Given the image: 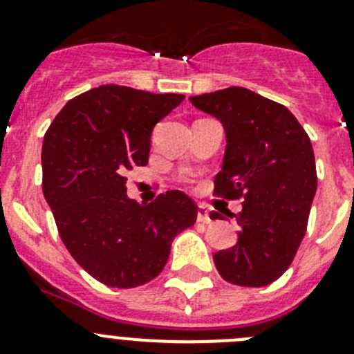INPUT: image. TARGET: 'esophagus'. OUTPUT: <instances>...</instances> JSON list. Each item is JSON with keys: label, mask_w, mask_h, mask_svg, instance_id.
<instances>
[{"label": "esophagus", "mask_w": 354, "mask_h": 354, "mask_svg": "<svg viewBox=\"0 0 354 354\" xmlns=\"http://www.w3.org/2000/svg\"><path fill=\"white\" fill-rule=\"evenodd\" d=\"M197 221H198V223H203V224L210 223L209 210H207L203 205H198V209H197Z\"/></svg>", "instance_id": "esophagus-1"}]
</instances>
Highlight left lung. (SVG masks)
<instances>
[{"label":"left lung","instance_id":"8db88e82","mask_svg":"<svg viewBox=\"0 0 354 354\" xmlns=\"http://www.w3.org/2000/svg\"><path fill=\"white\" fill-rule=\"evenodd\" d=\"M195 108L217 118L226 133L214 194L243 198L238 243L214 253L224 281L262 288L291 266L305 236L317 192L312 142L286 106L243 87L194 95ZM210 219H223L216 210Z\"/></svg>","mask_w":354,"mask_h":354}]
</instances>
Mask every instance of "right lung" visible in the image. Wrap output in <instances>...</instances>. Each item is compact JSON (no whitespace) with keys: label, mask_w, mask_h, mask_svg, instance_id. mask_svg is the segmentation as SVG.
<instances>
[{"label":"right lung","mask_w":354,"mask_h":354,"mask_svg":"<svg viewBox=\"0 0 354 354\" xmlns=\"http://www.w3.org/2000/svg\"><path fill=\"white\" fill-rule=\"evenodd\" d=\"M183 99L101 85L68 101L46 131V202L70 255L106 286L137 288L159 276L174 236L197 221V205L180 190L147 205L127 195L128 171L149 162L156 123Z\"/></svg>","instance_id":"obj_1"}]
</instances>
